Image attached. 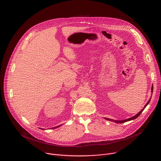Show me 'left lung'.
Masks as SVG:
<instances>
[{
  "mask_svg": "<svg viewBox=\"0 0 161 161\" xmlns=\"http://www.w3.org/2000/svg\"><path fill=\"white\" fill-rule=\"evenodd\" d=\"M151 92H153V86H152V88H151ZM150 99H151V98H150V99L148 101V102H147V104L145 105V106L143 108V109H142V110H141L138 113H137L136 115H135L134 116H133V117H131V118H128V119H124V120H121V121H118V120H113V119H111L106 118H105V119H107V120H109V121H114V122H115V123H125V122H126V121H130V120H132V119H136V118H138V117L140 116V114H141V113L143 111V109L145 108V107L148 104V103H150Z\"/></svg>",
  "mask_w": 161,
  "mask_h": 161,
  "instance_id": "1",
  "label": "left lung"
}]
</instances>
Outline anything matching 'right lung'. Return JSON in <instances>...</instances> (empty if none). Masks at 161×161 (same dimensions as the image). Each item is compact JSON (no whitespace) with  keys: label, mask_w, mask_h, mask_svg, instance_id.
<instances>
[{"label":"right lung","mask_w":161,"mask_h":161,"mask_svg":"<svg viewBox=\"0 0 161 161\" xmlns=\"http://www.w3.org/2000/svg\"><path fill=\"white\" fill-rule=\"evenodd\" d=\"M61 126V125H60V126H55V127H53V128H53V129H54V128H58V127H59V126Z\"/></svg>","instance_id":"right-lung-1"}]
</instances>
